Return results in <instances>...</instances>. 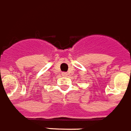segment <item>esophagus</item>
<instances>
[{
  "label": "esophagus",
  "mask_w": 131,
  "mask_h": 131,
  "mask_svg": "<svg viewBox=\"0 0 131 131\" xmlns=\"http://www.w3.org/2000/svg\"><path fill=\"white\" fill-rule=\"evenodd\" d=\"M62 75H63V76H67L68 74H67L66 72H62Z\"/></svg>",
  "instance_id": "34e87169"
}]
</instances>
